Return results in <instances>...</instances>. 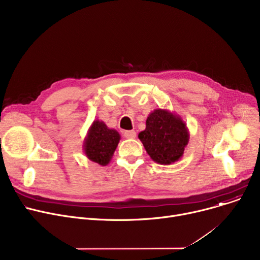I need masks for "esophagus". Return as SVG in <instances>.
Returning a JSON list of instances; mask_svg holds the SVG:
<instances>
[{"label":"esophagus","mask_w":260,"mask_h":260,"mask_svg":"<svg viewBox=\"0 0 260 260\" xmlns=\"http://www.w3.org/2000/svg\"><path fill=\"white\" fill-rule=\"evenodd\" d=\"M123 136L127 139H134L136 137V132L135 131H124Z\"/></svg>","instance_id":"1"}]
</instances>
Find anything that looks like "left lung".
Masks as SVG:
<instances>
[{
    "mask_svg": "<svg viewBox=\"0 0 260 260\" xmlns=\"http://www.w3.org/2000/svg\"><path fill=\"white\" fill-rule=\"evenodd\" d=\"M145 129L138 138L146 153L159 165L178 161L189 140V133L182 118L168 109L156 108L147 116Z\"/></svg>",
    "mask_w": 260,
    "mask_h": 260,
    "instance_id": "1",
    "label": "left lung"
}]
</instances>
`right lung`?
I'll return each mask as SVG.
<instances>
[{"instance_id": "right-lung-1", "label": "right lung", "mask_w": 260, "mask_h": 260, "mask_svg": "<svg viewBox=\"0 0 260 260\" xmlns=\"http://www.w3.org/2000/svg\"><path fill=\"white\" fill-rule=\"evenodd\" d=\"M120 139L121 136L116 129L108 128L103 121L94 120L83 142L84 154L90 161L103 167L107 166L114 156Z\"/></svg>"}]
</instances>
